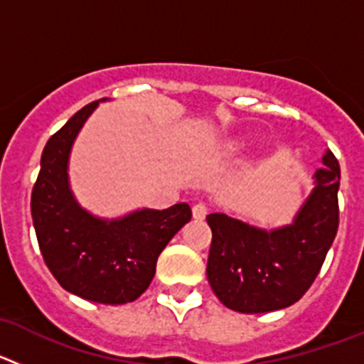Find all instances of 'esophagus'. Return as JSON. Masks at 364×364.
<instances>
[{"label": "esophagus", "mask_w": 364, "mask_h": 364, "mask_svg": "<svg viewBox=\"0 0 364 364\" xmlns=\"http://www.w3.org/2000/svg\"><path fill=\"white\" fill-rule=\"evenodd\" d=\"M193 218H197V220H202V218L208 215V208L204 204H195L193 205Z\"/></svg>", "instance_id": "1"}]
</instances>
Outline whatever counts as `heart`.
Wrapping results in <instances>:
<instances>
[{"instance_id": "heart-1", "label": "heart", "mask_w": 364, "mask_h": 364, "mask_svg": "<svg viewBox=\"0 0 364 364\" xmlns=\"http://www.w3.org/2000/svg\"><path fill=\"white\" fill-rule=\"evenodd\" d=\"M233 147H235V146H230V149H233Z\"/></svg>"}]
</instances>
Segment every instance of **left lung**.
<instances>
[{
    "label": "left lung",
    "instance_id": "obj_1",
    "mask_svg": "<svg viewBox=\"0 0 364 364\" xmlns=\"http://www.w3.org/2000/svg\"><path fill=\"white\" fill-rule=\"evenodd\" d=\"M310 195L284 226H253L233 215L205 217L213 231L208 281L218 301L240 314H266L299 301L315 281L339 226V162L326 149Z\"/></svg>",
    "mask_w": 364,
    "mask_h": 364
}]
</instances>
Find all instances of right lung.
<instances>
[{"mask_svg":"<svg viewBox=\"0 0 364 364\" xmlns=\"http://www.w3.org/2000/svg\"><path fill=\"white\" fill-rule=\"evenodd\" d=\"M102 102L107 98L80 109L49 138L31 213L45 264L63 290L100 304H125L149 288L159 255L191 220V208L180 202L167 210L138 208L109 218L80 204L70 188V153Z\"/></svg>","mask_w":364,"mask_h":364,"instance_id":"1","label":"right lung"}]
</instances>
